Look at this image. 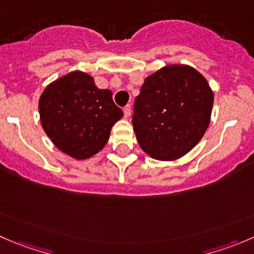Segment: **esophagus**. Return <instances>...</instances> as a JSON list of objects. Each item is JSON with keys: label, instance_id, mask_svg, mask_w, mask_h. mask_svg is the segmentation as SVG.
I'll return each instance as SVG.
<instances>
[{"label": "esophagus", "instance_id": "obj_1", "mask_svg": "<svg viewBox=\"0 0 254 254\" xmlns=\"http://www.w3.org/2000/svg\"><path fill=\"white\" fill-rule=\"evenodd\" d=\"M130 114H131V107H130V105H127V107L124 108V117L129 118Z\"/></svg>", "mask_w": 254, "mask_h": 254}]
</instances>
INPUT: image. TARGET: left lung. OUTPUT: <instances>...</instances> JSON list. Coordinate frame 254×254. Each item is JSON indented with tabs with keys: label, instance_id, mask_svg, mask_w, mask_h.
<instances>
[{
	"label": "left lung",
	"instance_id": "1",
	"mask_svg": "<svg viewBox=\"0 0 254 254\" xmlns=\"http://www.w3.org/2000/svg\"><path fill=\"white\" fill-rule=\"evenodd\" d=\"M213 92L187 64H169L145 78L135 99L132 127L145 154L174 161L190 152L211 122Z\"/></svg>",
	"mask_w": 254,
	"mask_h": 254
}]
</instances>
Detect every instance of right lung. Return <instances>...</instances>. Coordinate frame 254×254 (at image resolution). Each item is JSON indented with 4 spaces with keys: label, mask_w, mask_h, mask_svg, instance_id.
Returning <instances> with one entry per match:
<instances>
[{
    "label": "right lung",
    "mask_w": 254,
    "mask_h": 254,
    "mask_svg": "<svg viewBox=\"0 0 254 254\" xmlns=\"http://www.w3.org/2000/svg\"><path fill=\"white\" fill-rule=\"evenodd\" d=\"M47 136L63 154L87 160L108 142L113 125L123 118L109 89H99L94 78L73 70L44 88L38 102Z\"/></svg>",
    "instance_id": "1"
}]
</instances>
